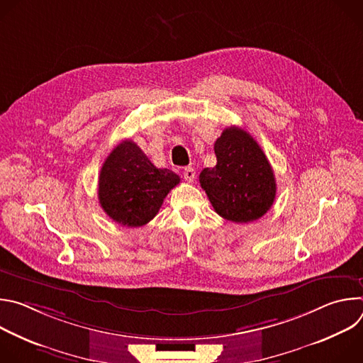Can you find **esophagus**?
Segmentation results:
<instances>
[{"label": "esophagus", "instance_id": "34e87169", "mask_svg": "<svg viewBox=\"0 0 363 363\" xmlns=\"http://www.w3.org/2000/svg\"><path fill=\"white\" fill-rule=\"evenodd\" d=\"M194 178H195V171H194V168H191V167L185 168V169H184V179H185L186 182H192Z\"/></svg>", "mask_w": 363, "mask_h": 363}]
</instances>
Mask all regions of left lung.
<instances>
[{
  "label": "left lung",
  "mask_w": 363,
  "mask_h": 363,
  "mask_svg": "<svg viewBox=\"0 0 363 363\" xmlns=\"http://www.w3.org/2000/svg\"><path fill=\"white\" fill-rule=\"evenodd\" d=\"M217 165L199 174V184L214 210L233 223L262 218L276 198L272 165L254 138L238 126L223 130L214 143Z\"/></svg>",
  "instance_id": "left-lung-1"
}]
</instances>
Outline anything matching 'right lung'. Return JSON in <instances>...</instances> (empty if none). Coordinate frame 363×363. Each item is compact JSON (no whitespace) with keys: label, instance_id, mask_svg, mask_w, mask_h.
Returning a JSON list of instances; mask_svg holds the SVG:
<instances>
[{"label":"right lung","instance_id":"add662e5","mask_svg":"<svg viewBox=\"0 0 363 363\" xmlns=\"http://www.w3.org/2000/svg\"><path fill=\"white\" fill-rule=\"evenodd\" d=\"M181 182L171 169L155 167L130 139L122 140L99 175V202L113 221L142 227L158 214L165 196Z\"/></svg>","mask_w":363,"mask_h":363}]
</instances>
